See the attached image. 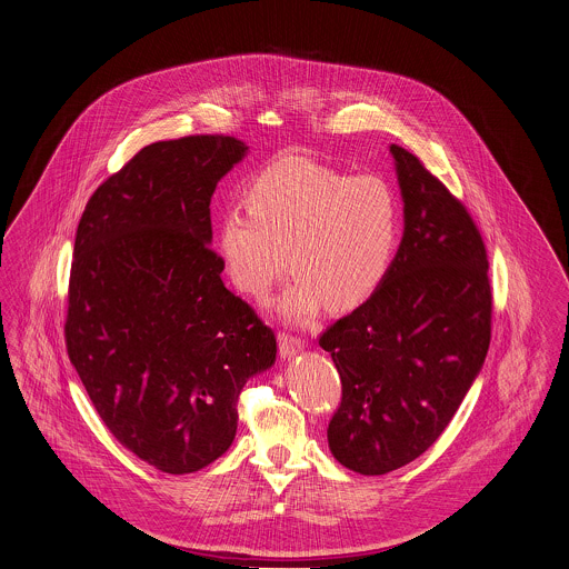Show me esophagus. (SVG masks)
Listing matches in <instances>:
<instances>
[{"instance_id":"34e87169","label":"esophagus","mask_w":569,"mask_h":569,"mask_svg":"<svg viewBox=\"0 0 569 569\" xmlns=\"http://www.w3.org/2000/svg\"><path fill=\"white\" fill-rule=\"evenodd\" d=\"M303 347H306V342H303L299 336H292V333H279V353H281L283 358H292V356H297Z\"/></svg>"}]
</instances>
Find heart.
Returning <instances> with one entry per match:
<instances>
[{
	"label": "heart",
	"instance_id": "1",
	"mask_svg": "<svg viewBox=\"0 0 569 569\" xmlns=\"http://www.w3.org/2000/svg\"><path fill=\"white\" fill-rule=\"evenodd\" d=\"M247 202L220 218L224 270L240 292L263 299L290 259L297 274L279 303L290 322H310L325 303L349 312L383 281L399 236V204L383 179L286 157L254 179Z\"/></svg>",
	"mask_w": 569,
	"mask_h": 569
}]
</instances>
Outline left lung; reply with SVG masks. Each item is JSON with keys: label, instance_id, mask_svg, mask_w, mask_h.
Here are the masks:
<instances>
[{"label": "left lung", "instance_id": "1", "mask_svg": "<svg viewBox=\"0 0 569 569\" xmlns=\"http://www.w3.org/2000/svg\"><path fill=\"white\" fill-rule=\"evenodd\" d=\"M390 152L401 244L378 290L318 340L342 383L329 449L362 476L395 471L441 437L491 342L489 259L473 218L419 157L397 143Z\"/></svg>", "mask_w": 569, "mask_h": 569}]
</instances>
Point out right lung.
<instances>
[{
  "mask_svg": "<svg viewBox=\"0 0 569 569\" xmlns=\"http://www.w3.org/2000/svg\"><path fill=\"white\" fill-rule=\"evenodd\" d=\"M229 134L141 148L89 198L76 231L64 342L111 435L166 473L236 439L238 397L277 338L224 288L209 202L247 154Z\"/></svg>",
  "mask_w": 569,
  "mask_h": 569,
  "instance_id": "right-lung-1",
  "label": "right lung"
}]
</instances>
